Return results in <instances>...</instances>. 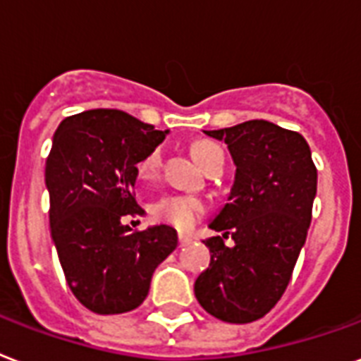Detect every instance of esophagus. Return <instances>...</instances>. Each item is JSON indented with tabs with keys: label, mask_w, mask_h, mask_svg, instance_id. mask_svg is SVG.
I'll return each mask as SVG.
<instances>
[{
	"label": "esophagus",
	"mask_w": 361,
	"mask_h": 361,
	"mask_svg": "<svg viewBox=\"0 0 361 361\" xmlns=\"http://www.w3.org/2000/svg\"><path fill=\"white\" fill-rule=\"evenodd\" d=\"M178 240H180V246H187V244H191V236H187V235H180L178 236Z\"/></svg>",
	"instance_id": "1"
}]
</instances>
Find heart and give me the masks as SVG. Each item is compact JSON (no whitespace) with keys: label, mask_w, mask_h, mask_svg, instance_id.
<instances>
[{"label":"heart","mask_w":361,"mask_h":361,"mask_svg":"<svg viewBox=\"0 0 361 361\" xmlns=\"http://www.w3.org/2000/svg\"><path fill=\"white\" fill-rule=\"evenodd\" d=\"M217 151H221L219 145L212 144V142H199L192 147V157L197 159L200 166H204L206 161L212 155H216ZM161 149H153L145 157H142L136 164L137 178L151 180L161 166ZM206 210H208V206L200 197L183 195V192H166V195L159 197L149 208L151 216L155 219H159L162 224L172 225L180 231L191 229L192 225L204 216Z\"/></svg>","instance_id":"b5f03b06"}]
</instances>
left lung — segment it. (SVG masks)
Listing matches in <instances>:
<instances>
[{
	"label": "left lung",
	"instance_id": "1",
	"mask_svg": "<svg viewBox=\"0 0 361 361\" xmlns=\"http://www.w3.org/2000/svg\"><path fill=\"white\" fill-rule=\"evenodd\" d=\"M235 161L229 202L214 217L210 267L195 282L200 307L217 320H259L284 295L307 240L316 197V166L299 132L263 119L221 130ZM231 235L235 246H224Z\"/></svg>",
	"mask_w": 361,
	"mask_h": 361
}]
</instances>
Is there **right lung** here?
<instances>
[{
    "instance_id": "obj_1",
    "label": "right lung",
    "mask_w": 361,
    "mask_h": 361,
    "mask_svg": "<svg viewBox=\"0 0 361 361\" xmlns=\"http://www.w3.org/2000/svg\"><path fill=\"white\" fill-rule=\"evenodd\" d=\"M169 130L121 109H89L66 117L47 157L51 236L66 282L96 314L140 307L151 276L178 246L169 225L134 231L125 216H142L134 197L136 164Z\"/></svg>"
}]
</instances>
